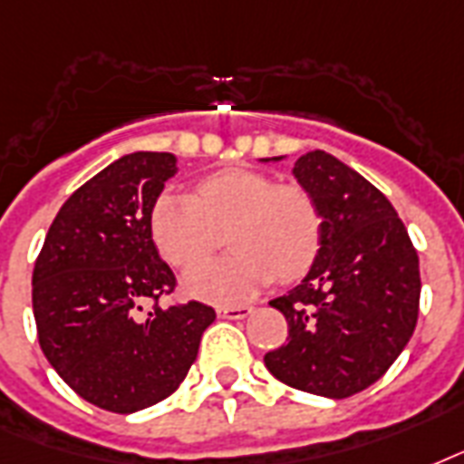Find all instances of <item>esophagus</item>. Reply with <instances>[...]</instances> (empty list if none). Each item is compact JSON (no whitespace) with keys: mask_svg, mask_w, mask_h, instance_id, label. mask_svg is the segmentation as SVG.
I'll return each instance as SVG.
<instances>
[{"mask_svg":"<svg viewBox=\"0 0 464 464\" xmlns=\"http://www.w3.org/2000/svg\"><path fill=\"white\" fill-rule=\"evenodd\" d=\"M249 312H251V307H246V304H237V307H232V304H222V307H218V317L242 319V317H246Z\"/></svg>","mask_w":464,"mask_h":464,"instance_id":"esophagus-1","label":"esophagus"}]
</instances>
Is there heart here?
Here are the masks:
<instances>
[{
	"instance_id": "b5f03b06",
	"label": "heart",
	"mask_w": 464,
	"mask_h": 464,
	"mask_svg": "<svg viewBox=\"0 0 464 464\" xmlns=\"http://www.w3.org/2000/svg\"><path fill=\"white\" fill-rule=\"evenodd\" d=\"M157 249L176 268L208 258L227 237L232 254L196 266L186 288L215 303H237L261 285L310 271L324 237V215L303 183H276L254 169H227L198 183L196 196L161 193L150 213Z\"/></svg>"
}]
</instances>
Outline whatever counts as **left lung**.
I'll use <instances>...</instances> for the list:
<instances>
[{"instance_id":"1","label":"left lung","mask_w":464,"mask_h":464,"mask_svg":"<svg viewBox=\"0 0 464 464\" xmlns=\"http://www.w3.org/2000/svg\"><path fill=\"white\" fill-rule=\"evenodd\" d=\"M293 174L324 215L310 273L271 300L288 341L264 355L285 385L343 400L378 382L411 339L419 317V254L392 203L358 171L314 150Z\"/></svg>"}]
</instances>
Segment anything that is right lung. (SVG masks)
Returning a JSON list of instances; mask_svg holds the SVG:
<instances>
[{
  "mask_svg": "<svg viewBox=\"0 0 464 464\" xmlns=\"http://www.w3.org/2000/svg\"><path fill=\"white\" fill-rule=\"evenodd\" d=\"M174 174L169 152L121 157L64 200L35 258L43 353L82 400L113 414L174 394L215 322L196 300L160 304L176 276L154 246L150 213Z\"/></svg>",
  "mask_w": 464,
  "mask_h": 464,
  "instance_id": "add662e5",
  "label": "right lung"
}]
</instances>
